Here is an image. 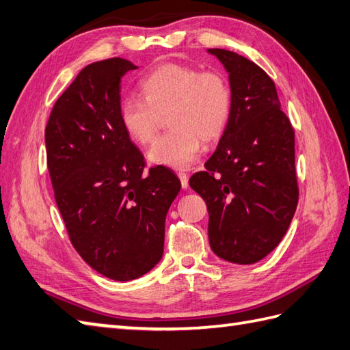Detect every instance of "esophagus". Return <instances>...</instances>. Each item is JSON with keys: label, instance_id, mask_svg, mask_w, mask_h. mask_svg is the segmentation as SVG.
<instances>
[{"label": "esophagus", "instance_id": "obj_1", "mask_svg": "<svg viewBox=\"0 0 350 350\" xmlns=\"http://www.w3.org/2000/svg\"><path fill=\"white\" fill-rule=\"evenodd\" d=\"M178 178H180L183 189H187V187H189V175L185 172H178Z\"/></svg>", "mask_w": 350, "mask_h": 350}]
</instances>
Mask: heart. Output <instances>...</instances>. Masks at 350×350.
<instances>
[{
  "instance_id": "obj_1",
  "label": "heart",
  "mask_w": 350,
  "mask_h": 350,
  "mask_svg": "<svg viewBox=\"0 0 350 350\" xmlns=\"http://www.w3.org/2000/svg\"><path fill=\"white\" fill-rule=\"evenodd\" d=\"M142 98L122 100L118 118L129 138L147 146L154 139L161 116L172 127L159 136L148 157L152 163L183 169L198 159L202 141L224 135L233 109V90L227 75L199 66L163 64L139 83Z\"/></svg>"
}]
</instances>
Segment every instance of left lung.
<instances>
[{
    "mask_svg": "<svg viewBox=\"0 0 350 350\" xmlns=\"http://www.w3.org/2000/svg\"><path fill=\"white\" fill-rule=\"evenodd\" d=\"M208 52L228 72L233 109L190 187L206 202L212 251L230 262L254 264L282 241L297 208L294 127L262 68L230 50Z\"/></svg>",
    "mask_w": 350,
    "mask_h": 350,
    "instance_id": "left-lung-1",
    "label": "left lung"
}]
</instances>
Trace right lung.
Masks as SVG:
<instances>
[{
	"mask_svg": "<svg viewBox=\"0 0 350 350\" xmlns=\"http://www.w3.org/2000/svg\"><path fill=\"white\" fill-rule=\"evenodd\" d=\"M123 57L93 62L57 98L46 126L55 200L75 251L113 280L141 278L160 261L165 221L181 190L166 166L146 170L118 118Z\"/></svg>",
	"mask_w": 350,
	"mask_h": 350,
	"instance_id": "add662e5",
	"label": "right lung"
}]
</instances>
